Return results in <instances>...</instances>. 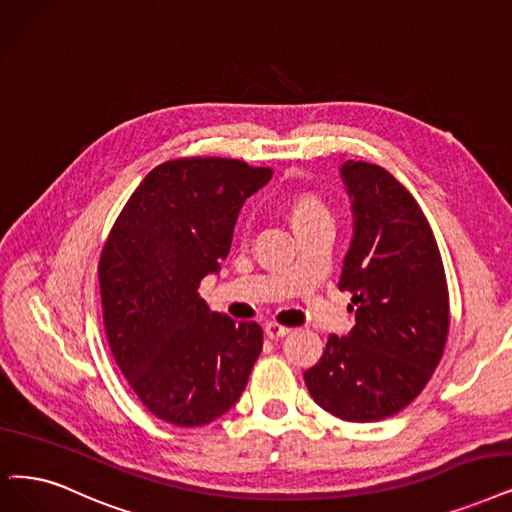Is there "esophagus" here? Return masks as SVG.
Returning a JSON list of instances; mask_svg holds the SVG:
<instances>
[{
	"label": "esophagus",
	"instance_id": "esophagus-1",
	"mask_svg": "<svg viewBox=\"0 0 512 512\" xmlns=\"http://www.w3.org/2000/svg\"><path fill=\"white\" fill-rule=\"evenodd\" d=\"M264 334H267V338H271V340H277V338H283L285 334H290V327L269 321L267 325H264Z\"/></svg>",
	"mask_w": 512,
	"mask_h": 512
}]
</instances>
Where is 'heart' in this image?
<instances>
[{"mask_svg":"<svg viewBox=\"0 0 512 512\" xmlns=\"http://www.w3.org/2000/svg\"><path fill=\"white\" fill-rule=\"evenodd\" d=\"M327 214L323 203L315 197V195H298L292 203V218L294 222H300V220H309V218H315V216H323Z\"/></svg>","mask_w":512,"mask_h":512,"instance_id":"1","label":"heart"}]
</instances>
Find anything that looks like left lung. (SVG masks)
Wrapping results in <instances>:
<instances>
[{"instance_id":"obj_1","label":"left lung","mask_w":512,"mask_h":512,"mask_svg":"<svg viewBox=\"0 0 512 512\" xmlns=\"http://www.w3.org/2000/svg\"><path fill=\"white\" fill-rule=\"evenodd\" d=\"M353 239L338 288L353 294L355 327L327 338L304 372L311 397L349 422H376L410 405L441 361L449 296L441 254L422 208L380 166L344 161Z\"/></svg>"}]
</instances>
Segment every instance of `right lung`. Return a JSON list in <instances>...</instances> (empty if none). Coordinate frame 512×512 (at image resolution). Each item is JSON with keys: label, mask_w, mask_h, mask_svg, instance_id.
I'll return each instance as SVG.
<instances>
[{"label": "right lung", "mask_w": 512, "mask_h": 512, "mask_svg": "<svg viewBox=\"0 0 512 512\" xmlns=\"http://www.w3.org/2000/svg\"><path fill=\"white\" fill-rule=\"evenodd\" d=\"M271 168L189 157L151 170L102 248V319L115 363L159 420L203 426L239 401L262 351L254 321L212 313L201 279L229 256L243 201Z\"/></svg>", "instance_id": "right-lung-1"}]
</instances>
